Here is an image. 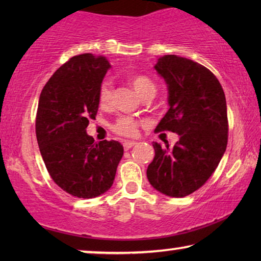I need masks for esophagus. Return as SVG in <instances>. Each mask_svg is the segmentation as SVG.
<instances>
[{
  "instance_id": "1",
  "label": "esophagus",
  "mask_w": 261,
  "mask_h": 261,
  "mask_svg": "<svg viewBox=\"0 0 261 261\" xmlns=\"http://www.w3.org/2000/svg\"><path fill=\"white\" fill-rule=\"evenodd\" d=\"M135 145H137V142H135V141H124L123 142V148L126 149V151H128V149H130Z\"/></svg>"
}]
</instances>
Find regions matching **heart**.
Segmentation results:
<instances>
[{
    "mask_svg": "<svg viewBox=\"0 0 261 261\" xmlns=\"http://www.w3.org/2000/svg\"><path fill=\"white\" fill-rule=\"evenodd\" d=\"M135 92L144 99L146 97H153L155 94V85L147 76L141 73H130L127 77ZM112 99V87L109 82H103L98 91V103L101 107H108ZM113 130L123 137H135L138 134V122L130 117H121L114 123Z\"/></svg>",
    "mask_w": 261,
    "mask_h": 261,
    "instance_id": "heart-1",
    "label": "heart"
}]
</instances>
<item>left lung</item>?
<instances>
[{
  "label": "left lung",
  "instance_id": "left-lung-1",
  "mask_svg": "<svg viewBox=\"0 0 261 261\" xmlns=\"http://www.w3.org/2000/svg\"><path fill=\"white\" fill-rule=\"evenodd\" d=\"M154 69L169 94V110L155 130L173 132L179 140L173 147L153 142L155 155L147 178L156 191L185 197L209 179L226 152V96L215 74L194 60L167 55Z\"/></svg>",
  "mask_w": 261,
  "mask_h": 261
}]
</instances>
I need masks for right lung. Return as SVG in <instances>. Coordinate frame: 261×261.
Instances as JSON below:
<instances>
[{"label":"right lung","mask_w":261,"mask_h":261,"mask_svg":"<svg viewBox=\"0 0 261 261\" xmlns=\"http://www.w3.org/2000/svg\"><path fill=\"white\" fill-rule=\"evenodd\" d=\"M110 65L103 56H74L59 67L39 98L35 133L49 176L67 194L92 198L108 191L123 155L119 141L87 134L98 110V91Z\"/></svg>","instance_id":"obj_1"}]
</instances>
